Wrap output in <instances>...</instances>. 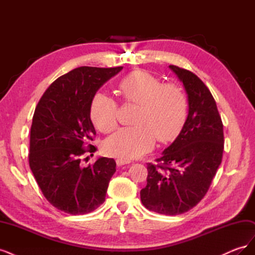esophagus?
Masks as SVG:
<instances>
[{
	"instance_id": "1",
	"label": "esophagus",
	"mask_w": 255,
	"mask_h": 255,
	"mask_svg": "<svg viewBox=\"0 0 255 255\" xmlns=\"http://www.w3.org/2000/svg\"><path fill=\"white\" fill-rule=\"evenodd\" d=\"M116 163H117V166H123V165H127V164H129L130 160L128 159H125V158H117L116 159Z\"/></svg>"
}]
</instances>
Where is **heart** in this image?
I'll return each instance as SVG.
<instances>
[{"label":"heart","instance_id":"heart-1","mask_svg":"<svg viewBox=\"0 0 255 255\" xmlns=\"http://www.w3.org/2000/svg\"><path fill=\"white\" fill-rule=\"evenodd\" d=\"M158 76L145 70L128 73L118 84L126 103L137 104L132 128L119 129L103 144L106 154L125 159L149 152L156 138L160 142L175 139L187 118V98L175 83H160ZM90 117L102 133H111L118 126V104L102 92L94 96Z\"/></svg>","mask_w":255,"mask_h":255}]
</instances>
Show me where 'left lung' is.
I'll use <instances>...</instances> for the list:
<instances>
[{
	"label": "left lung",
	"instance_id": "obj_1",
	"mask_svg": "<svg viewBox=\"0 0 255 255\" xmlns=\"http://www.w3.org/2000/svg\"><path fill=\"white\" fill-rule=\"evenodd\" d=\"M169 68L184 85L188 115L179 136L156 159L158 164H148L140 199L149 211L180 215L201 201L211 186L222 160L223 125L205 84L186 69Z\"/></svg>",
	"mask_w": 255,
	"mask_h": 255
}]
</instances>
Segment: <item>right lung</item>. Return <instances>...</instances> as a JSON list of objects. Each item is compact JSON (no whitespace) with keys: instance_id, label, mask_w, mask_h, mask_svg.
Here are the masks:
<instances>
[{"instance_id":"1","label":"right lung","mask_w":255,"mask_h":255,"mask_svg":"<svg viewBox=\"0 0 255 255\" xmlns=\"http://www.w3.org/2000/svg\"><path fill=\"white\" fill-rule=\"evenodd\" d=\"M122 67H79L54 81L38 102L30 127L28 161L38 186L57 210L71 215L95 211L105 201L116 172L114 158L99 157L83 167L96 135L90 103L97 91ZM88 158V157H86ZM84 158V159H86Z\"/></svg>"}]
</instances>
